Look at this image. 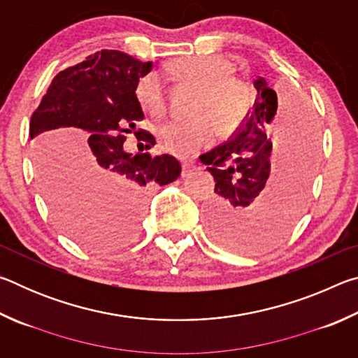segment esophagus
<instances>
[{
    "mask_svg": "<svg viewBox=\"0 0 358 358\" xmlns=\"http://www.w3.org/2000/svg\"><path fill=\"white\" fill-rule=\"evenodd\" d=\"M196 171H197V166H196V164H191V162H185V164H183V171H181V177H183V178L189 177V175H191L192 172H196Z\"/></svg>",
    "mask_w": 358,
    "mask_h": 358,
    "instance_id": "1",
    "label": "esophagus"
}]
</instances>
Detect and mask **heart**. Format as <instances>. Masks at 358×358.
<instances>
[{"label": "heart", "instance_id": "1", "mask_svg": "<svg viewBox=\"0 0 358 358\" xmlns=\"http://www.w3.org/2000/svg\"><path fill=\"white\" fill-rule=\"evenodd\" d=\"M171 74L197 88L189 120L166 121L157 128L159 147L178 157H192L215 138V126L221 134H230L241 123L250 106V88L232 76L234 64L222 57H185L175 62ZM136 99L145 112L161 117L166 110V90L157 72L138 78Z\"/></svg>", "mask_w": 358, "mask_h": 358}]
</instances>
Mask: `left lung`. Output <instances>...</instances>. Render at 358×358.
Returning a JSON list of instances; mask_svg holds the SVG:
<instances>
[{"mask_svg":"<svg viewBox=\"0 0 358 358\" xmlns=\"http://www.w3.org/2000/svg\"><path fill=\"white\" fill-rule=\"evenodd\" d=\"M254 87L252 110L226 142L201 156L216 181L205 226L217 243L243 252L262 251L289 232L305 207L316 164L310 110L295 101L281 107L264 77Z\"/></svg>","mask_w":358,"mask_h":358,"instance_id":"obj_1","label":"left lung"}]
</instances>
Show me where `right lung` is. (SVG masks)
<instances>
[{"label":"right lung","mask_w":358,"mask_h":358,"mask_svg":"<svg viewBox=\"0 0 358 358\" xmlns=\"http://www.w3.org/2000/svg\"><path fill=\"white\" fill-rule=\"evenodd\" d=\"M151 69V62L123 52H96L57 74L31 117L29 137L42 192L59 227L87 248L102 250L128 240L148 189L181 173L171 155L134 156L123 148L124 132L136 131L143 120L134 92ZM134 134L147 148L156 142L150 132Z\"/></svg>","instance_id":"1"}]
</instances>
